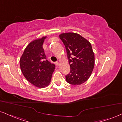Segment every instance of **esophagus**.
Wrapping results in <instances>:
<instances>
[{"label": "esophagus", "mask_w": 122, "mask_h": 122, "mask_svg": "<svg viewBox=\"0 0 122 122\" xmlns=\"http://www.w3.org/2000/svg\"><path fill=\"white\" fill-rule=\"evenodd\" d=\"M59 63H60V61H58L56 62V64L57 66H59Z\"/></svg>", "instance_id": "1"}]
</instances>
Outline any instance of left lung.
Here are the masks:
<instances>
[{
	"mask_svg": "<svg viewBox=\"0 0 122 122\" xmlns=\"http://www.w3.org/2000/svg\"><path fill=\"white\" fill-rule=\"evenodd\" d=\"M59 37L65 46L70 65L66 81L72 85H80L88 80L94 68V54L91 43L75 33H62Z\"/></svg>",
	"mask_w": 122,
	"mask_h": 122,
	"instance_id": "left-lung-1",
	"label": "left lung"
}]
</instances>
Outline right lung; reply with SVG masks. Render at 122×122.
I'll return each mask as SVG.
<instances>
[{
	"label": "right lung",
	"instance_id": "1",
	"mask_svg": "<svg viewBox=\"0 0 122 122\" xmlns=\"http://www.w3.org/2000/svg\"><path fill=\"white\" fill-rule=\"evenodd\" d=\"M46 37L31 42L25 48L20 59L21 72L28 81L36 87L43 88L50 83L55 64L46 59L43 43Z\"/></svg>",
	"mask_w": 122,
	"mask_h": 122
}]
</instances>
